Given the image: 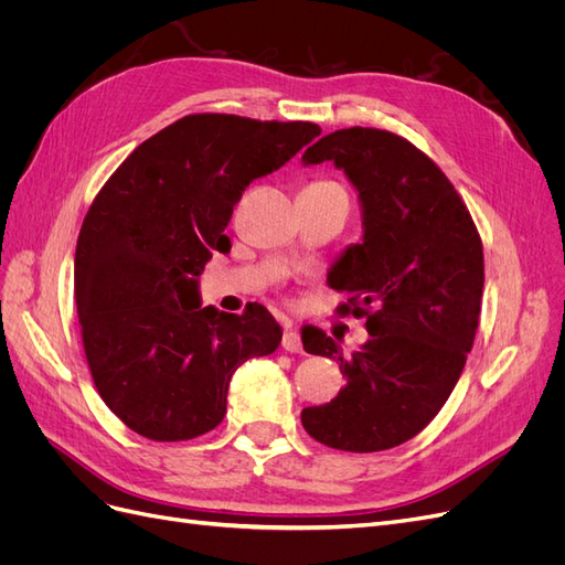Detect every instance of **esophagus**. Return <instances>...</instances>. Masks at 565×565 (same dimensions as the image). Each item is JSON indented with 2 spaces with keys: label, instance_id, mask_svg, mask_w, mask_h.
Here are the masks:
<instances>
[{
  "label": "esophagus",
  "instance_id": "esophagus-1",
  "mask_svg": "<svg viewBox=\"0 0 565 565\" xmlns=\"http://www.w3.org/2000/svg\"><path fill=\"white\" fill-rule=\"evenodd\" d=\"M282 349H285V351H289V353H301V351H303V347H301V337H299V332H297V330H292V328H285V332H282Z\"/></svg>",
  "mask_w": 565,
  "mask_h": 565
}]
</instances>
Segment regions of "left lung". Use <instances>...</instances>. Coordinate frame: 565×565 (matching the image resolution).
<instances>
[{
    "instance_id": "1",
    "label": "left lung",
    "mask_w": 565,
    "mask_h": 565,
    "mask_svg": "<svg viewBox=\"0 0 565 565\" xmlns=\"http://www.w3.org/2000/svg\"><path fill=\"white\" fill-rule=\"evenodd\" d=\"M301 162H334L358 191L363 241L341 252L328 282L370 334L351 355L322 330L301 334L306 353L332 358L347 377L337 398L301 409V424L337 450L396 448L438 415L465 370L483 297L481 235L448 177L403 136L339 129Z\"/></svg>"
}]
</instances>
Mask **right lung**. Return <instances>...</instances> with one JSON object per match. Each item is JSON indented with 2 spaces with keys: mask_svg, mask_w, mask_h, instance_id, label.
Returning <instances> with one entry per match:
<instances>
[{
  "mask_svg": "<svg viewBox=\"0 0 565 565\" xmlns=\"http://www.w3.org/2000/svg\"><path fill=\"white\" fill-rule=\"evenodd\" d=\"M320 134L313 122L200 113L136 148L77 237L75 301L100 398L150 440H191L224 419L235 370L280 347L264 306L200 303V276L235 202Z\"/></svg>",
  "mask_w": 565,
  "mask_h": 565,
  "instance_id": "right-lung-1",
  "label": "right lung"
}]
</instances>
